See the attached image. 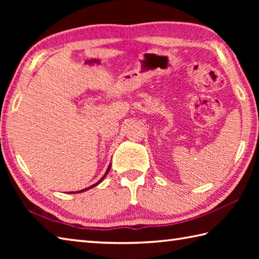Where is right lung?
<instances>
[{
	"label": "right lung",
	"mask_w": 259,
	"mask_h": 259,
	"mask_svg": "<svg viewBox=\"0 0 259 259\" xmlns=\"http://www.w3.org/2000/svg\"><path fill=\"white\" fill-rule=\"evenodd\" d=\"M110 168H111V163L109 164V167H108V169H107V171H106V174H104L103 176H102V178L98 181V183H96L95 185H92V186H90V187H88V188H84V189H82V190H79V191H71L70 194H79V192H83V191H87V190H89V189H91V188H93V187H96V186H98L99 184L101 183V181L107 177V175H108V172L110 171Z\"/></svg>",
	"instance_id": "1"
}]
</instances>
